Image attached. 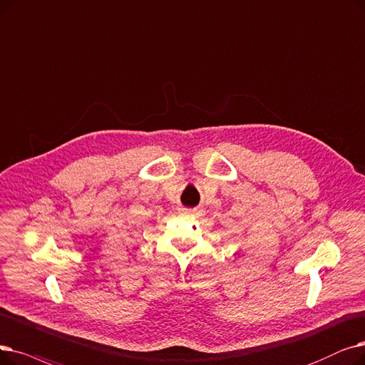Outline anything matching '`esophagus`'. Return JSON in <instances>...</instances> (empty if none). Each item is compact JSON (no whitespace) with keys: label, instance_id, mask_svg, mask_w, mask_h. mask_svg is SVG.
Listing matches in <instances>:
<instances>
[{"label":"esophagus","instance_id":"esophagus-1","mask_svg":"<svg viewBox=\"0 0 365 365\" xmlns=\"http://www.w3.org/2000/svg\"><path fill=\"white\" fill-rule=\"evenodd\" d=\"M192 213H194V212H192V210H187V209H186V210H183V212H182V215H192Z\"/></svg>","mask_w":365,"mask_h":365}]
</instances>
